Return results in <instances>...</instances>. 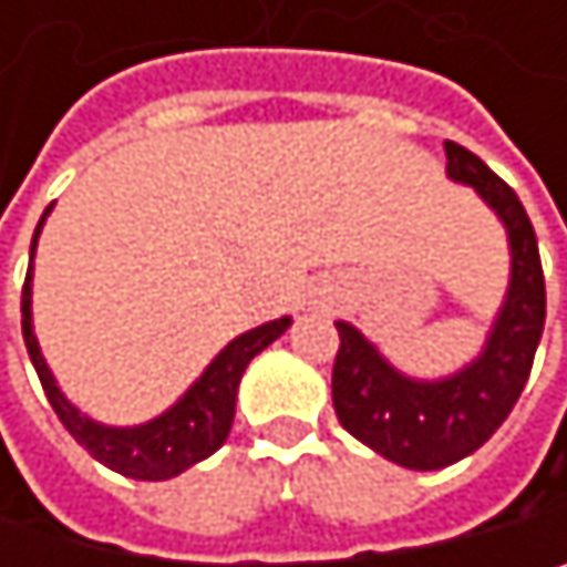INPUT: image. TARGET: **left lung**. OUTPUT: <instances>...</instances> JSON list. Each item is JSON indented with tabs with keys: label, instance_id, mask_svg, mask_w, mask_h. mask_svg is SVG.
Wrapping results in <instances>:
<instances>
[{
	"label": "left lung",
	"instance_id": "8db88e82",
	"mask_svg": "<svg viewBox=\"0 0 567 567\" xmlns=\"http://www.w3.org/2000/svg\"><path fill=\"white\" fill-rule=\"evenodd\" d=\"M445 176L473 186L511 245V286L483 350L449 378L398 370L357 326L337 319L333 408L340 425L404 470H442L476 452L517 404L544 333V271L517 193L470 148L445 142Z\"/></svg>",
	"mask_w": 567,
	"mask_h": 567
}]
</instances>
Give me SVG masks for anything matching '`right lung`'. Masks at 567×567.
Listing matches in <instances>:
<instances>
[{"mask_svg": "<svg viewBox=\"0 0 567 567\" xmlns=\"http://www.w3.org/2000/svg\"><path fill=\"white\" fill-rule=\"evenodd\" d=\"M50 210H53V204L43 210V217L37 224L33 245H30V271H27V286H23V340H27L37 374H40V384L47 391V401L53 404L63 429H68L107 470L132 476V480H152V483L173 480L183 470L197 466L200 460L214 455L227 442L230 425H234V404H237V384H241V374L268 343H275L289 330L292 319L281 316V319L255 326V330H248L241 337H234L207 363L204 374L193 381L183 391V398L176 404H169L163 415L148 419L142 425H101V422L87 419L84 411L60 391L53 370L43 360L37 333H33V255H37V237H40Z\"/></svg>", "mask_w": 567, "mask_h": 567, "instance_id": "add662e5", "label": "right lung"}]
</instances>
